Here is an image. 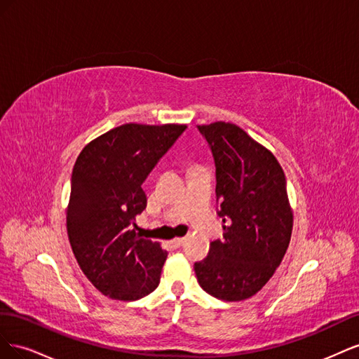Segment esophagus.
<instances>
[{"mask_svg": "<svg viewBox=\"0 0 359 359\" xmlns=\"http://www.w3.org/2000/svg\"><path fill=\"white\" fill-rule=\"evenodd\" d=\"M184 243H186V238H173L172 240L173 247H181Z\"/></svg>", "mask_w": 359, "mask_h": 359, "instance_id": "1", "label": "esophagus"}]
</instances>
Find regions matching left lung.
I'll return each mask as SVG.
<instances>
[{"label": "left lung", "mask_w": 359, "mask_h": 359, "mask_svg": "<svg viewBox=\"0 0 359 359\" xmlns=\"http://www.w3.org/2000/svg\"><path fill=\"white\" fill-rule=\"evenodd\" d=\"M198 128L215 161L217 214L229 224L194 273L214 298L243 301L268 283L289 247L293 211L286 177L276 156L241 127L217 121Z\"/></svg>", "instance_id": "obj_1"}]
</instances>
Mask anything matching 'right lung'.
I'll return each mask as SVG.
<instances>
[{
  "label": "right lung",
  "mask_w": 359,
  "mask_h": 359,
  "mask_svg": "<svg viewBox=\"0 0 359 359\" xmlns=\"http://www.w3.org/2000/svg\"><path fill=\"white\" fill-rule=\"evenodd\" d=\"M186 128L123 124L93 139L76 158L67 235L82 273L106 297L136 301L160 283L168 253L132 226L147 206L142 182Z\"/></svg>",
  "instance_id": "right-lung-1"
}]
</instances>
